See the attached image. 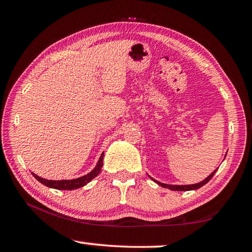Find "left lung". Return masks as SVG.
<instances>
[{
    "label": "left lung",
    "mask_w": 252,
    "mask_h": 252,
    "mask_svg": "<svg viewBox=\"0 0 252 252\" xmlns=\"http://www.w3.org/2000/svg\"><path fill=\"white\" fill-rule=\"evenodd\" d=\"M227 156V155H225ZM218 169H216L215 171H213L210 176H208L206 179H204V180H202L201 182H198V183H193V185H183V186H177V185H167V183H162V182H160V181H157V180H155V179L153 178H151L153 181H155L156 183H158V185L159 186H161V187H163V188H167V189H170V190H173V191H190V190H197V189H199V188H201L202 186H204L206 185L207 182H209L210 181V179L215 176V173H216V171Z\"/></svg>",
    "instance_id": "8db88e82"
}]
</instances>
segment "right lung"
<instances>
[{
	"mask_svg": "<svg viewBox=\"0 0 252 252\" xmlns=\"http://www.w3.org/2000/svg\"><path fill=\"white\" fill-rule=\"evenodd\" d=\"M103 156H104V152H102L99 161H97L96 165L91 172L87 173L83 177L72 179V180H48V179L41 178V177L36 176V174H34V173H32V174L37 181H40L42 183V185H44V186L49 187V188H52V189H58V190L79 189V188H82L85 185H88L89 182L93 180V179H94L97 176V174L100 173L101 169H102V165H103Z\"/></svg>",
	"mask_w": 252,
	"mask_h": 252,
	"instance_id": "right-lung-1",
	"label": "right lung"
}]
</instances>
